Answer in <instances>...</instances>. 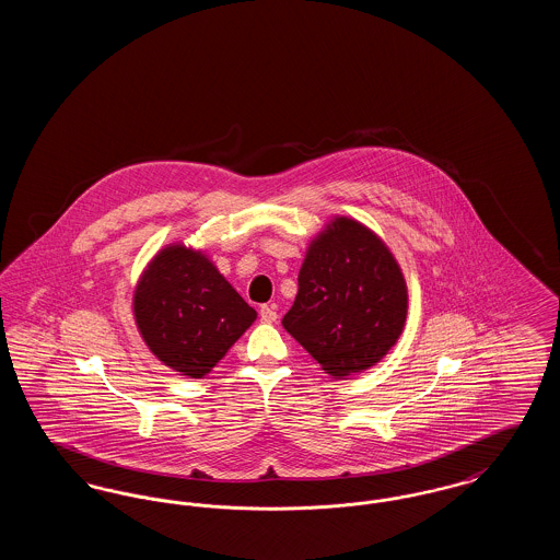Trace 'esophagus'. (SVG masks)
Masks as SVG:
<instances>
[{"label":"esophagus","instance_id":"esophagus-1","mask_svg":"<svg viewBox=\"0 0 560 560\" xmlns=\"http://www.w3.org/2000/svg\"><path fill=\"white\" fill-rule=\"evenodd\" d=\"M260 319H262V323H275V320L279 319V315H277V311H275L272 304H265V306L260 308Z\"/></svg>","mask_w":560,"mask_h":560}]
</instances>
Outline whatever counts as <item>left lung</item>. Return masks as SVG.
<instances>
[{
    "instance_id": "left-lung-1",
    "label": "left lung",
    "mask_w": 560,
    "mask_h": 560,
    "mask_svg": "<svg viewBox=\"0 0 560 560\" xmlns=\"http://www.w3.org/2000/svg\"><path fill=\"white\" fill-rule=\"evenodd\" d=\"M397 258L370 226L334 215L308 243L283 327L331 377L365 372L397 345L407 319Z\"/></svg>"
}]
</instances>
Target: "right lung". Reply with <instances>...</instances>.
Listing matches in <instances>:
<instances>
[{
    "label": "right lung",
    "mask_w": 560,
    "mask_h": 560,
    "mask_svg": "<svg viewBox=\"0 0 560 560\" xmlns=\"http://www.w3.org/2000/svg\"><path fill=\"white\" fill-rule=\"evenodd\" d=\"M133 320L161 363L203 377L256 320V311L203 249L183 241L161 247L138 277Z\"/></svg>",
    "instance_id": "1"
}]
</instances>
